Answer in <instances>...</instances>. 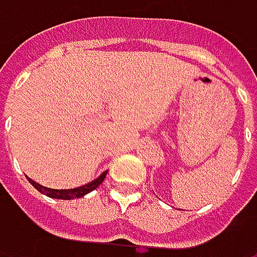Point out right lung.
<instances>
[{"mask_svg":"<svg viewBox=\"0 0 257 257\" xmlns=\"http://www.w3.org/2000/svg\"><path fill=\"white\" fill-rule=\"evenodd\" d=\"M105 176H107V171L102 173L98 179H95L93 181H90V183H87V184H84V186H80V187H74V189H49V187H44V186L35 183L34 180H29V183H31L38 192H41L43 195H46V196H49V198H55V199H76V198H81V196L87 195L89 192L95 190V189L104 181Z\"/></svg>","mask_w":257,"mask_h":257,"instance_id":"1","label":"right lung"}]
</instances>
